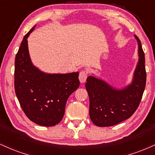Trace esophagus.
<instances>
[{"instance_id": "esophagus-1", "label": "esophagus", "mask_w": 155, "mask_h": 155, "mask_svg": "<svg viewBox=\"0 0 155 155\" xmlns=\"http://www.w3.org/2000/svg\"><path fill=\"white\" fill-rule=\"evenodd\" d=\"M87 76H88L87 71H84V70L81 71L79 73V80H80V81H81V83L84 82V81H86Z\"/></svg>"}]
</instances>
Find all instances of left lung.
Wrapping results in <instances>:
<instances>
[{"instance_id":"left-lung-1","label":"left lung","mask_w":155,"mask_h":155,"mask_svg":"<svg viewBox=\"0 0 155 155\" xmlns=\"http://www.w3.org/2000/svg\"><path fill=\"white\" fill-rule=\"evenodd\" d=\"M135 37L138 41L139 60L130 85L116 90L94 76L87 79L85 87L90 98V117L98 127L113 126L130 118L141 101L147 81L145 57L140 39Z\"/></svg>"}]
</instances>
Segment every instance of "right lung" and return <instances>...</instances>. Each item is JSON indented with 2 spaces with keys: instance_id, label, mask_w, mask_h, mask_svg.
Here are the masks:
<instances>
[{
  "instance_id": "1",
  "label": "right lung",
  "mask_w": 155,
  "mask_h": 155,
  "mask_svg": "<svg viewBox=\"0 0 155 155\" xmlns=\"http://www.w3.org/2000/svg\"><path fill=\"white\" fill-rule=\"evenodd\" d=\"M25 35L16 54L15 90L22 111L34 123L46 127L63 120L65 104L71 94L79 87V73L47 74L33 66Z\"/></svg>"
}]
</instances>
